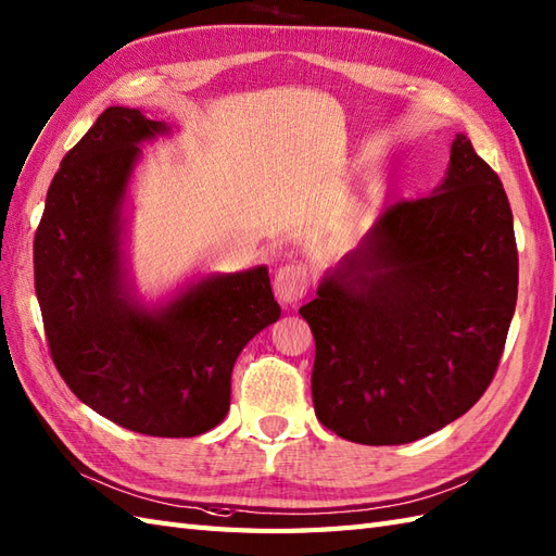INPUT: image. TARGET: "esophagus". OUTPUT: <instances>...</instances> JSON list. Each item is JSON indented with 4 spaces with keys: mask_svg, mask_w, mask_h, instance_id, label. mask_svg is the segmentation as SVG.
Returning <instances> with one entry per match:
<instances>
[{
    "mask_svg": "<svg viewBox=\"0 0 556 556\" xmlns=\"http://www.w3.org/2000/svg\"><path fill=\"white\" fill-rule=\"evenodd\" d=\"M309 277L303 263L281 265L275 275V293L281 303H299L307 293Z\"/></svg>",
    "mask_w": 556,
    "mask_h": 556,
    "instance_id": "1",
    "label": "esophagus"
}]
</instances>
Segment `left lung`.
<instances>
[{
  "instance_id": "1",
  "label": "left lung",
  "mask_w": 556,
  "mask_h": 556,
  "mask_svg": "<svg viewBox=\"0 0 556 556\" xmlns=\"http://www.w3.org/2000/svg\"><path fill=\"white\" fill-rule=\"evenodd\" d=\"M516 293L505 187L457 135L443 185L389 205L299 309L315 337L317 419L363 445L443 429L493 381Z\"/></svg>"
}]
</instances>
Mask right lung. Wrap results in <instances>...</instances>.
I'll list each match as a JSON object with an SVG mask.
<instances>
[{"instance_id": "right-lung-1", "label": "right lung", "mask_w": 556, "mask_h": 556, "mask_svg": "<svg viewBox=\"0 0 556 556\" xmlns=\"http://www.w3.org/2000/svg\"><path fill=\"white\" fill-rule=\"evenodd\" d=\"M165 125L111 106L63 156L35 231V291L68 389L125 429L191 438L225 419L231 367L279 319L265 267L208 277L161 313L123 291L118 231L137 144Z\"/></svg>"}]
</instances>
